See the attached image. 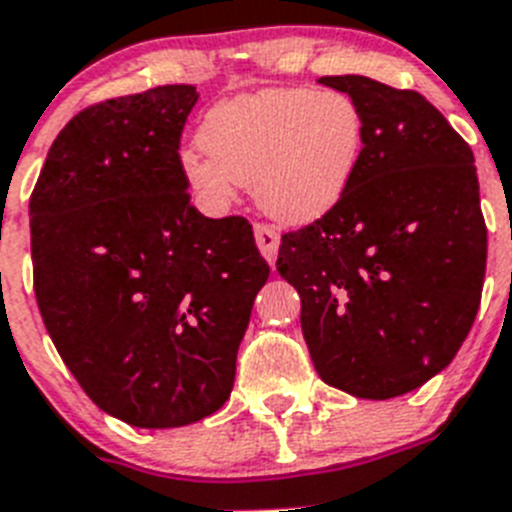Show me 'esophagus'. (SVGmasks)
Wrapping results in <instances>:
<instances>
[{
    "instance_id": "obj_1",
    "label": "esophagus",
    "mask_w": 512,
    "mask_h": 512,
    "mask_svg": "<svg viewBox=\"0 0 512 512\" xmlns=\"http://www.w3.org/2000/svg\"><path fill=\"white\" fill-rule=\"evenodd\" d=\"M253 235H256V246H259L261 256L274 266L279 253V235L271 228H266V225H256V228H253Z\"/></svg>"
}]
</instances>
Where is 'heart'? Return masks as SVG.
Segmentation results:
<instances>
[{"label":"heart","mask_w":512,"mask_h":512,"mask_svg":"<svg viewBox=\"0 0 512 512\" xmlns=\"http://www.w3.org/2000/svg\"><path fill=\"white\" fill-rule=\"evenodd\" d=\"M364 140V112L346 92L259 89L212 104L197 128L200 153H182V174L210 205L251 187L261 212L307 225L346 197Z\"/></svg>","instance_id":"obj_1"}]
</instances>
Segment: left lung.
Returning a JSON list of instances; mask_svg holds the SVG:
<instances>
[{
	"label": "left lung",
	"mask_w": 512,
	"mask_h": 512,
	"mask_svg": "<svg viewBox=\"0 0 512 512\" xmlns=\"http://www.w3.org/2000/svg\"><path fill=\"white\" fill-rule=\"evenodd\" d=\"M354 97L366 140L346 197L287 233L277 271L302 300L325 384L390 400L443 372L479 310L487 228L474 153L423 94L323 76Z\"/></svg>",
	"instance_id": "8db88e82"
}]
</instances>
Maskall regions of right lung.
<instances>
[{"label": "right lung", "instance_id": "right-lung-1", "mask_svg": "<svg viewBox=\"0 0 512 512\" xmlns=\"http://www.w3.org/2000/svg\"><path fill=\"white\" fill-rule=\"evenodd\" d=\"M197 99L192 84H166L87 107L30 197L45 330L94 405L135 428L223 408L269 279L243 217L189 202L179 138Z\"/></svg>", "mask_w": 512, "mask_h": 512}]
</instances>
